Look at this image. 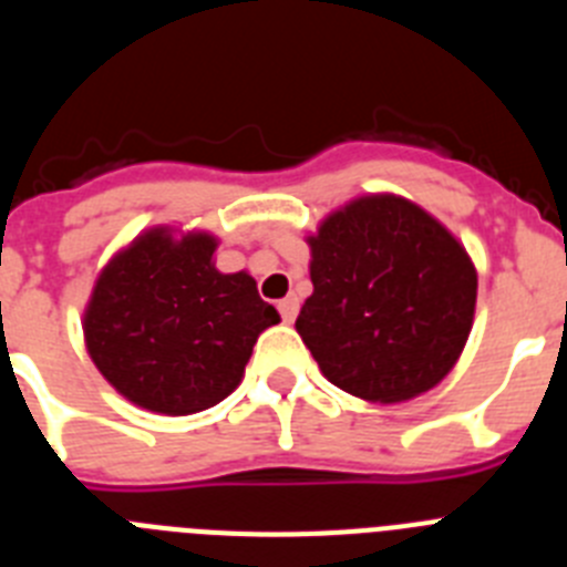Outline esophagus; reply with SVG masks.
<instances>
[{"instance_id": "1", "label": "esophagus", "mask_w": 567, "mask_h": 567, "mask_svg": "<svg viewBox=\"0 0 567 567\" xmlns=\"http://www.w3.org/2000/svg\"><path fill=\"white\" fill-rule=\"evenodd\" d=\"M298 298H284L278 303V312H280V318H284V323H292L295 318H298Z\"/></svg>"}]
</instances>
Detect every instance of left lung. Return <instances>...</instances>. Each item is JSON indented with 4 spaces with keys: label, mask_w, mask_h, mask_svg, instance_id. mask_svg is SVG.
Here are the masks:
<instances>
[{
    "label": "left lung",
    "mask_w": 567,
    "mask_h": 567,
    "mask_svg": "<svg viewBox=\"0 0 567 567\" xmlns=\"http://www.w3.org/2000/svg\"><path fill=\"white\" fill-rule=\"evenodd\" d=\"M307 244L312 295L295 329L329 383L385 405L452 372L477 307V269L452 229L403 195L369 193Z\"/></svg>",
    "instance_id": "obj_1"
}]
</instances>
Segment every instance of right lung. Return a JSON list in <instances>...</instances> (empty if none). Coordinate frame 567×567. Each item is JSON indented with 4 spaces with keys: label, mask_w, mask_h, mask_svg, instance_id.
Listing matches in <instances>:
<instances>
[{
    "label": "right lung",
    "mask_w": 567,
    "mask_h": 567,
    "mask_svg": "<svg viewBox=\"0 0 567 567\" xmlns=\"http://www.w3.org/2000/svg\"><path fill=\"white\" fill-rule=\"evenodd\" d=\"M207 229L158 224L99 272L82 332L115 392L153 414L184 417L238 389L260 332L280 323L255 278L215 267Z\"/></svg>",
    "instance_id": "right-lung-1"
}]
</instances>
